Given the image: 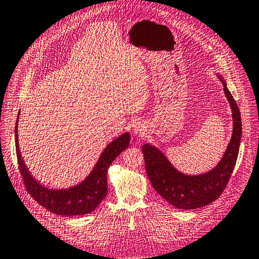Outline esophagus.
<instances>
[{
	"label": "esophagus",
	"instance_id": "obj_1",
	"mask_svg": "<svg viewBox=\"0 0 259 259\" xmlns=\"http://www.w3.org/2000/svg\"><path fill=\"white\" fill-rule=\"evenodd\" d=\"M134 131H135V134H137V135L144 136V135H146V133H147V126H146L144 123L138 122V123H137V124L135 125Z\"/></svg>",
	"mask_w": 259,
	"mask_h": 259
}]
</instances>
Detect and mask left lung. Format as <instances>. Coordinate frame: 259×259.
Returning a JSON list of instances; mask_svg holds the SVG:
<instances>
[{"instance_id":"1","label":"left lung","mask_w":259,"mask_h":259,"mask_svg":"<svg viewBox=\"0 0 259 259\" xmlns=\"http://www.w3.org/2000/svg\"><path fill=\"white\" fill-rule=\"evenodd\" d=\"M220 79L232 110L234 129L226 153L213 169L201 175H185L177 170L156 147L146 144L141 148L145 157L146 171L151 185L157 193L177 209H199L215 201L226 189L235 168L241 139V118L236 101L227 88V83L222 77Z\"/></svg>"}]
</instances>
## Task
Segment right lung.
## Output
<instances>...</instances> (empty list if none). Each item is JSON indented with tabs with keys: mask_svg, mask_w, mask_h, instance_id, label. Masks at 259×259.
I'll return each mask as SVG.
<instances>
[{
	"mask_svg": "<svg viewBox=\"0 0 259 259\" xmlns=\"http://www.w3.org/2000/svg\"><path fill=\"white\" fill-rule=\"evenodd\" d=\"M18 114V119H19ZM15 149L19 169L21 171L24 187L33 199L45 209L59 215H84L91 213L102 202L108 193V169L112 161L122 151L128 148L130 136L128 133L121 135L110 143L100 156L93 170L77 185L65 190H53L42 186L30 173L20 153L18 143V120L15 124Z\"/></svg>",
	"mask_w": 259,
	"mask_h": 259,
	"instance_id": "1",
	"label": "right lung"
}]
</instances>
